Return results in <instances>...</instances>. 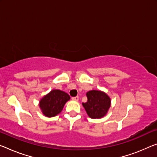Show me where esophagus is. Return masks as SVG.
<instances>
[{
  "instance_id": "1",
  "label": "esophagus",
  "mask_w": 157,
  "mask_h": 157,
  "mask_svg": "<svg viewBox=\"0 0 157 157\" xmlns=\"http://www.w3.org/2000/svg\"><path fill=\"white\" fill-rule=\"evenodd\" d=\"M72 100L75 101H78L79 100V97L78 96H75V97H73L72 98Z\"/></svg>"
}]
</instances>
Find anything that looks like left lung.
Listing matches in <instances>:
<instances>
[{"label": "left lung", "instance_id": "left-lung-1", "mask_svg": "<svg viewBox=\"0 0 157 157\" xmlns=\"http://www.w3.org/2000/svg\"><path fill=\"white\" fill-rule=\"evenodd\" d=\"M87 102L82 105L88 116L92 119H101L105 116L111 106V99L104 91H89L86 94Z\"/></svg>", "mask_w": 157, "mask_h": 157}]
</instances>
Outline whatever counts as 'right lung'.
<instances>
[{
    "label": "right lung",
    "instance_id": "obj_1",
    "mask_svg": "<svg viewBox=\"0 0 157 157\" xmlns=\"http://www.w3.org/2000/svg\"><path fill=\"white\" fill-rule=\"evenodd\" d=\"M71 97L68 94L59 89H53L44 95L39 102L42 113L47 117H53L63 110L64 105Z\"/></svg>",
    "mask_w": 157,
    "mask_h": 157
}]
</instances>
